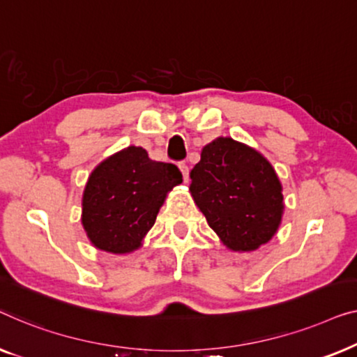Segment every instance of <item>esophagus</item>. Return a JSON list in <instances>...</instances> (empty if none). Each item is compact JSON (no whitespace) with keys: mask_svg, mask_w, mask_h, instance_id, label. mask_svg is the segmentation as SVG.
<instances>
[{"mask_svg":"<svg viewBox=\"0 0 357 357\" xmlns=\"http://www.w3.org/2000/svg\"><path fill=\"white\" fill-rule=\"evenodd\" d=\"M179 169H181V173H183L184 183H188V181H189V168H188V165L179 163Z\"/></svg>","mask_w":357,"mask_h":357,"instance_id":"34e87169","label":"esophagus"}]
</instances>
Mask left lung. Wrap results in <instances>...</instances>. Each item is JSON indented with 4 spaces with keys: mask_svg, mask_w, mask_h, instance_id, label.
I'll return each instance as SVG.
<instances>
[{
    "mask_svg": "<svg viewBox=\"0 0 357 357\" xmlns=\"http://www.w3.org/2000/svg\"><path fill=\"white\" fill-rule=\"evenodd\" d=\"M190 179L195 205L227 249L252 252L278 231L284 212L283 185L259 150L217 137L202 149Z\"/></svg>",
    "mask_w": 357,
    "mask_h": 357,
    "instance_id": "left-lung-1",
    "label": "left lung"
}]
</instances>
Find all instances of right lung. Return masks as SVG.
<instances>
[{"mask_svg": "<svg viewBox=\"0 0 357 357\" xmlns=\"http://www.w3.org/2000/svg\"><path fill=\"white\" fill-rule=\"evenodd\" d=\"M181 183L174 165L155 162L142 147L109 155L90 173L82 194L80 222L90 244L114 255L142 248L168 192Z\"/></svg>", "mask_w": 357, "mask_h": 357, "instance_id": "add662e5", "label": "right lung"}]
</instances>
